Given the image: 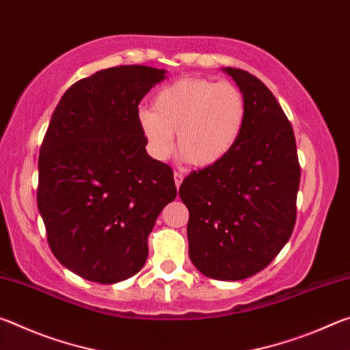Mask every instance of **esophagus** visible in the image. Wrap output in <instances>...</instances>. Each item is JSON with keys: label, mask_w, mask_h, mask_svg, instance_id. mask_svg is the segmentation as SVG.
Segmentation results:
<instances>
[{"label": "esophagus", "mask_w": 350, "mask_h": 350, "mask_svg": "<svg viewBox=\"0 0 350 350\" xmlns=\"http://www.w3.org/2000/svg\"><path fill=\"white\" fill-rule=\"evenodd\" d=\"M182 180H183V174H182V173H179V171H176V173H174V182H176V187H177V189H179Z\"/></svg>", "instance_id": "34e87169"}]
</instances>
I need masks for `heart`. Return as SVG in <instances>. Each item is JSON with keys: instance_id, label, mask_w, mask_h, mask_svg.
<instances>
[{"instance_id": "b5f03b06", "label": "heart", "mask_w": 350, "mask_h": 350, "mask_svg": "<svg viewBox=\"0 0 350 350\" xmlns=\"http://www.w3.org/2000/svg\"><path fill=\"white\" fill-rule=\"evenodd\" d=\"M245 117V97L233 83L187 77L162 88L154 111L142 109L139 123L154 157H168L177 131L182 156L196 167H210L238 144Z\"/></svg>"}]
</instances>
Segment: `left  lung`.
<instances>
[{
	"label": "left lung",
	"instance_id": "left-lung-1",
	"mask_svg": "<svg viewBox=\"0 0 350 350\" xmlns=\"http://www.w3.org/2000/svg\"><path fill=\"white\" fill-rule=\"evenodd\" d=\"M224 70L245 97L244 131L222 161L185 177L179 196L194 267L239 281L267 267L292 236L301 168L293 128L271 91L247 70Z\"/></svg>",
	"mask_w": 350,
	"mask_h": 350
}]
</instances>
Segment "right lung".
Listing matches in <instances>:
<instances>
[{
    "mask_svg": "<svg viewBox=\"0 0 350 350\" xmlns=\"http://www.w3.org/2000/svg\"><path fill=\"white\" fill-rule=\"evenodd\" d=\"M165 70L108 68L74 83L52 114L38 157L37 204L47 244L88 281L134 276L148 236L177 188L170 165L148 156L139 103Z\"/></svg>",
    "mask_w": 350,
    "mask_h": 350,
    "instance_id": "obj_1",
    "label": "right lung"
}]
</instances>
